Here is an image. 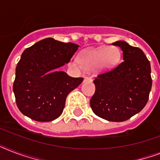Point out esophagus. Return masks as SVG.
<instances>
[{
  "instance_id": "1",
  "label": "esophagus",
  "mask_w": 160,
  "mask_h": 160,
  "mask_svg": "<svg viewBox=\"0 0 160 160\" xmlns=\"http://www.w3.org/2000/svg\"><path fill=\"white\" fill-rule=\"evenodd\" d=\"M85 82H91L92 81V78L90 77V76H85V80H84Z\"/></svg>"
}]
</instances>
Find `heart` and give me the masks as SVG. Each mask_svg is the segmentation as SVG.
<instances>
[{"instance_id":"heart-1","label":"heart","mask_w":160,"mask_h":160,"mask_svg":"<svg viewBox=\"0 0 160 160\" xmlns=\"http://www.w3.org/2000/svg\"><path fill=\"white\" fill-rule=\"evenodd\" d=\"M120 56V51L116 46H100L82 51L79 57L80 62L76 60H71L70 66L78 70L83 68L93 70L97 66L103 70H108L119 62Z\"/></svg>"}]
</instances>
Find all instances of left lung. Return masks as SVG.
<instances>
[{"label":"left lung","instance_id":"1","mask_svg":"<svg viewBox=\"0 0 160 160\" xmlns=\"http://www.w3.org/2000/svg\"><path fill=\"white\" fill-rule=\"evenodd\" d=\"M113 45L121 48L124 60L95 78L90 106L102 119L122 122L146 105L152 87L151 68L141 49L121 41Z\"/></svg>","mask_w":160,"mask_h":160}]
</instances>
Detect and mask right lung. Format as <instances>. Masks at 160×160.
<instances>
[{
    "label": "right lung",
    "mask_w": 160,
    "mask_h": 160,
    "mask_svg": "<svg viewBox=\"0 0 160 160\" xmlns=\"http://www.w3.org/2000/svg\"><path fill=\"white\" fill-rule=\"evenodd\" d=\"M79 46L46 38L26 49L16 68L13 91L20 111L36 121L62 114L67 95L82 83L58 68L70 62Z\"/></svg>",
    "instance_id": "add662e5"
}]
</instances>
